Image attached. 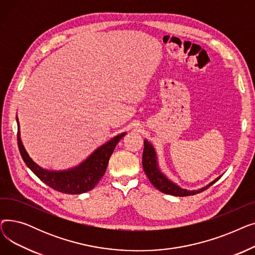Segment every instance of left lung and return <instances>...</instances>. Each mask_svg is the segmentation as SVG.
<instances>
[{
  "instance_id": "1",
  "label": "left lung",
  "mask_w": 255,
  "mask_h": 255,
  "mask_svg": "<svg viewBox=\"0 0 255 255\" xmlns=\"http://www.w3.org/2000/svg\"><path fill=\"white\" fill-rule=\"evenodd\" d=\"M142 167L145 172L146 177L150 180V182L153 184L154 187L166 194L175 195V196H188V195H194L196 192H202L209 188L215 182L211 183L209 186L205 187V188L200 189L199 191H189L180 188L176 184L171 183L169 180L166 179V177L161 173V171L158 168L157 160H156V153L153 149V146L150 142L144 140L143 143V153H142Z\"/></svg>"
}]
</instances>
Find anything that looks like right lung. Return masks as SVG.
Instances as JSON below:
<instances>
[{
	"instance_id": "1",
	"label": "right lung",
	"mask_w": 255,
	"mask_h": 255,
	"mask_svg": "<svg viewBox=\"0 0 255 255\" xmlns=\"http://www.w3.org/2000/svg\"><path fill=\"white\" fill-rule=\"evenodd\" d=\"M124 135L125 133H122L114 137L112 140L100 146L79 166L65 171H49L37 165L25 152L19 137V132H17V144L26 166L43 183L59 192L80 194L92 190L103 177L117 143Z\"/></svg>"
}]
</instances>
